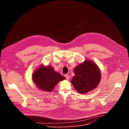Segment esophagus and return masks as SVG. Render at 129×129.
<instances>
[{
  "mask_svg": "<svg viewBox=\"0 0 129 129\" xmlns=\"http://www.w3.org/2000/svg\"><path fill=\"white\" fill-rule=\"evenodd\" d=\"M64 77L66 78V79L67 80H68L69 79V76L68 75H64Z\"/></svg>",
  "mask_w": 129,
  "mask_h": 129,
  "instance_id": "esophagus-1",
  "label": "esophagus"
}]
</instances>
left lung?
I'll return each instance as SVG.
<instances>
[{"label":"left lung","instance_id":"left-lung-1","mask_svg":"<svg viewBox=\"0 0 129 129\" xmlns=\"http://www.w3.org/2000/svg\"><path fill=\"white\" fill-rule=\"evenodd\" d=\"M75 76L71 81L79 93H87L95 89L101 79L98 66L90 60H86L74 69Z\"/></svg>","mask_w":129,"mask_h":129}]
</instances>
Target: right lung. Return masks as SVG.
Wrapping results in <instances>:
<instances>
[{"mask_svg":"<svg viewBox=\"0 0 129 129\" xmlns=\"http://www.w3.org/2000/svg\"><path fill=\"white\" fill-rule=\"evenodd\" d=\"M64 79L65 78L49 66H40L32 76V80L36 86L42 91L48 92L51 91L60 81Z\"/></svg>","mask_w":129,"mask_h":129,"instance_id":"right-lung-1","label":"right lung"}]
</instances>
